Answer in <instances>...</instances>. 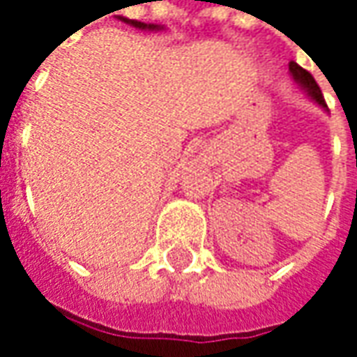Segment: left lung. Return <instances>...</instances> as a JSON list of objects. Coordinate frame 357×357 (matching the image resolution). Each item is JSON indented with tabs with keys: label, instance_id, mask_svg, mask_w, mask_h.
I'll return each instance as SVG.
<instances>
[{
	"label": "left lung",
	"instance_id": "obj_1",
	"mask_svg": "<svg viewBox=\"0 0 357 357\" xmlns=\"http://www.w3.org/2000/svg\"><path fill=\"white\" fill-rule=\"evenodd\" d=\"M289 70L293 74V78H295L296 82L301 84L305 90L308 92V96L312 98V100H317L318 104L322 107H326V102H324V96H322V90H320V86L317 84V80L312 78V74L305 70L303 66H298L296 62H289Z\"/></svg>",
	"mask_w": 357,
	"mask_h": 357
}]
</instances>
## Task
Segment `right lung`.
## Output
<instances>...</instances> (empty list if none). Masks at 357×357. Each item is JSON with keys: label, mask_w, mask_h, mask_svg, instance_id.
Instances as JSON below:
<instances>
[{"label": "right lung", "mask_w": 357, "mask_h": 357, "mask_svg": "<svg viewBox=\"0 0 357 357\" xmlns=\"http://www.w3.org/2000/svg\"><path fill=\"white\" fill-rule=\"evenodd\" d=\"M123 19V17H121ZM126 23L129 25H133V27H139V29H157V25H145V23H141V21H129V19H123Z\"/></svg>", "instance_id": "add662e5"}]
</instances>
